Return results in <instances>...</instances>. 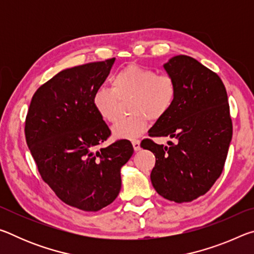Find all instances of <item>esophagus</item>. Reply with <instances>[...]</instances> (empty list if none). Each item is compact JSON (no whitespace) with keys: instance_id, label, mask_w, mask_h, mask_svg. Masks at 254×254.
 Listing matches in <instances>:
<instances>
[{"instance_id":"1","label":"esophagus","mask_w":254,"mask_h":254,"mask_svg":"<svg viewBox=\"0 0 254 254\" xmlns=\"http://www.w3.org/2000/svg\"><path fill=\"white\" fill-rule=\"evenodd\" d=\"M132 145H133V149H134V151H139V150L141 149L140 141L139 140H133L132 141Z\"/></svg>"}]
</instances>
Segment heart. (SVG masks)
I'll return each instance as SVG.
<instances>
[{
    "mask_svg": "<svg viewBox=\"0 0 254 254\" xmlns=\"http://www.w3.org/2000/svg\"><path fill=\"white\" fill-rule=\"evenodd\" d=\"M177 88L173 77L139 65H128L111 79V88L101 86L93 95V106L105 122L118 118L120 101L130 97L127 111L132 115L114 124L117 139H135L147 130L149 120L161 119L173 107Z\"/></svg>",
    "mask_w": 254,
    "mask_h": 254,
    "instance_id": "b5f03b06",
    "label": "heart"
}]
</instances>
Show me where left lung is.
<instances>
[{
  "instance_id": "8db88e82",
  "label": "left lung",
  "mask_w": 254,
  "mask_h": 254,
  "mask_svg": "<svg viewBox=\"0 0 254 254\" xmlns=\"http://www.w3.org/2000/svg\"><path fill=\"white\" fill-rule=\"evenodd\" d=\"M163 68L177 94L149 135L175 137L176 143L165 147L147 139L141 147L156 157L150 178L158 194L187 203L206 194L224 168L233 133L230 106L222 79L196 59L175 56Z\"/></svg>"
}]
</instances>
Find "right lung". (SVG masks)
Segmentation results:
<instances>
[{
  "instance_id": "obj_1",
  "label": "right lung",
  "mask_w": 254,
  "mask_h": 254,
  "mask_svg": "<svg viewBox=\"0 0 254 254\" xmlns=\"http://www.w3.org/2000/svg\"><path fill=\"white\" fill-rule=\"evenodd\" d=\"M115 58L62 70L32 96L25 140L44 182L64 203L97 212L117 198L121 168L133 154L119 140L97 149L111 131L93 106Z\"/></svg>"
}]
</instances>
